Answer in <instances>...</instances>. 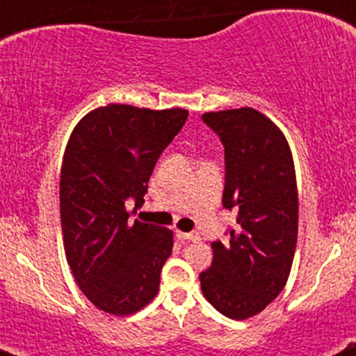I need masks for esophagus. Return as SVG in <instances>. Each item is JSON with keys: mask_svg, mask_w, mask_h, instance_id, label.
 <instances>
[{"mask_svg": "<svg viewBox=\"0 0 356 356\" xmlns=\"http://www.w3.org/2000/svg\"><path fill=\"white\" fill-rule=\"evenodd\" d=\"M177 238L182 241H199L197 233H182L177 232Z\"/></svg>", "mask_w": 356, "mask_h": 356, "instance_id": "esophagus-1", "label": "esophagus"}]
</instances>
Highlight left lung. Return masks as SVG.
I'll return each mask as SVG.
<instances>
[{
	"mask_svg": "<svg viewBox=\"0 0 356 356\" xmlns=\"http://www.w3.org/2000/svg\"><path fill=\"white\" fill-rule=\"evenodd\" d=\"M225 147L222 206L235 209L228 241H213L199 273L204 298L229 319L259 314L282 292L298 243L299 201L291 148L272 120L253 108L204 113Z\"/></svg>",
	"mask_w": 356,
	"mask_h": 356,
	"instance_id": "1",
	"label": "left lung"
}]
</instances>
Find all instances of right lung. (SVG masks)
Segmentation results:
<instances>
[{
  "instance_id": "right-lung-1",
  "label": "right lung",
  "mask_w": 356,
  "mask_h": 356,
  "mask_svg": "<svg viewBox=\"0 0 356 356\" xmlns=\"http://www.w3.org/2000/svg\"><path fill=\"white\" fill-rule=\"evenodd\" d=\"M189 111L108 104L70 134L60 170V222L69 267L101 311L128 316L157 296L172 232L128 221L127 199L143 204L148 179Z\"/></svg>"
}]
</instances>
